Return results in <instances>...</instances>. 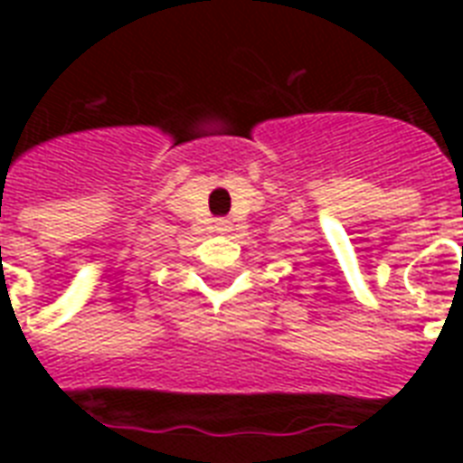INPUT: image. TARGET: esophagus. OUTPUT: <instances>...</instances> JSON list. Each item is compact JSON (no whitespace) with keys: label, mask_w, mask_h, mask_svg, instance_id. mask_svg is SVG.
I'll use <instances>...</instances> for the list:
<instances>
[{"label":"esophagus","mask_w":463,"mask_h":463,"mask_svg":"<svg viewBox=\"0 0 463 463\" xmlns=\"http://www.w3.org/2000/svg\"><path fill=\"white\" fill-rule=\"evenodd\" d=\"M221 223H223V225H225V223H228V221H221Z\"/></svg>","instance_id":"1"}]
</instances>
